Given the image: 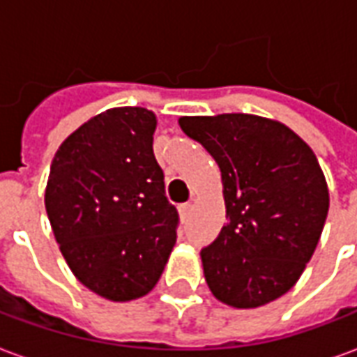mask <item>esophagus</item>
Masks as SVG:
<instances>
[{"instance_id":"esophagus-1","label":"esophagus","mask_w":357,"mask_h":357,"mask_svg":"<svg viewBox=\"0 0 357 357\" xmlns=\"http://www.w3.org/2000/svg\"><path fill=\"white\" fill-rule=\"evenodd\" d=\"M178 210H179V218H181V220H185V218L189 216V212H191V204H189V202H185V204H179Z\"/></svg>"}]
</instances>
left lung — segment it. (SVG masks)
<instances>
[{
    "instance_id": "1",
    "label": "left lung",
    "mask_w": 357,
    "mask_h": 357,
    "mask_svg": "<svg viewBox=\"0 0 357 357\" xmlns=\"http://www.w3.org/2000/svg\"><path fill=\"white\" fill-rule=\"evenodd\" d=\"M179 126L222 172L227 224L201 250L210 291L243 310L273 302L300 279L329 212L314 151L291 128L255 114L181 116Z\"/></svg>"
}]
</instances>
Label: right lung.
<instances>
[{
	"mask_svg": "<svg viewBox=\"0 0 357 357\" xmlns=\"http://www.w3.org/2000/svg\"><path fill=\"white\" fill-rule=\"evenodd\" d=\"M155 112L118 107L66 137L51 162L45 210L68 268L102 298L153 291L176 245L178 210L153 153Z\"/></svg>",
	"mask_w": 357,
	"mask_h": 357,
	"instance_id": "obj_1",
	"label": "right lung"
}]
</instances>
